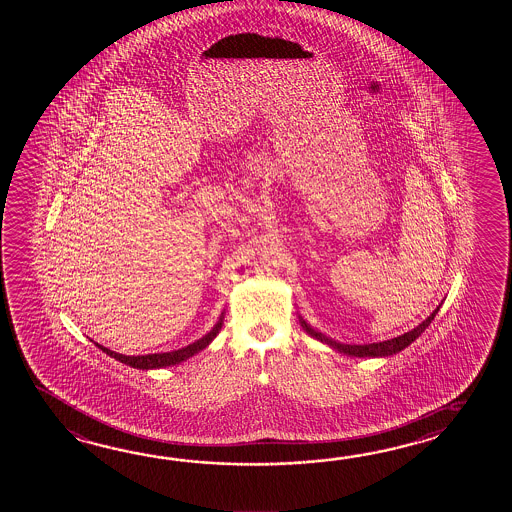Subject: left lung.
Instances as JSON below:
<instances>
[{"instance_id":"obj_1","label":"left lung","mask_w":512,"mask_h":512,"mask_svg":"<svg viewBox=\"0 0 512 512\" xmlns=\"http://www.w3.org/2000/svg\"><path fill=\"white\" fill-rule=\"evenodd\" d=\"M439 307H441V305H439ZM439 307L435 309L432 315L426 318L425 322H421V324L414 327L412 331H408V333H404V335H399V337L390 338V340H384V342H373V344H340L337 340H333V338L326 337V335L315 331L313 327L305 322L304 318H300V322H302V327H304L305 331H307L311 337L320 340V342H324L329 348L337 349L340 353L349 355V357H390V355H395V353L403 351L404 348H408V346L414 342L415 338L421 337V333H423L426 327L430 326V322L434 320V316L437 315Z\"/></svg>"}]
</instances>
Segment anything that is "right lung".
<instances>
[{"label":"right lung","instance_id":"right-lung-1","mask_svg":"<svg viewBox=\"0 0 512 512\" xmlns=\"http://www.w3.org/2000/svg\"><path fill=\"white\" fill-rule=\"evenodd\" d=\"M223 318H225V316L221 313L218 322H216V326L212 327L205 337L199 338L194 344H188L186 348L175 349V351H168V353H152V355L130 357V355L115 353V351H111V349L100 346L97 342H95V344H97L98 348L102 349L106 355L113 357L115 360H119V362L126 364V366L137 368V370H159V368H166V366H175V364L190 359V357H194L199 351H203V349L207 348L208 344H210L214 338L218 337L221 326H223Z\"/></svg>","mask_w":512,"mask_h":512}]
</instances>
